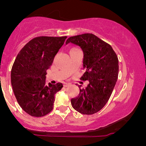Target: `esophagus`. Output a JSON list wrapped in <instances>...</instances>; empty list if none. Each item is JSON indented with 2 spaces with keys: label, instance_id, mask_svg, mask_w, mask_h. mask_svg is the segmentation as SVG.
Segmentation results:
<instances>
[{
  "label": "esophagus",
  "instance_id": "esophagus-1",
  "mask_svg": "<svg viewBox=\"0 0 146 146\" xmlns=\"http://www.w3.org/2000/svg\"><path fill=\"white\" fill-rule=\"evenodd\" d=\"M70 85V84L69 83H66V82H64L63 84V86H64V87H67V86H68Z\"/></svg>",
  "mask_w": 146,
  "mask_h": 146
}]
</instances>
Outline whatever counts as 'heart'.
Returning a JSON list of instances; mask_svg holds the SVG:
<instances>
[{"label": "heart", "instance_id": "obj_1", "mask_svg": "<svg viewBox=\"0 0 146 146\" xmlns=\"http://www.w3.org/2000/svg\"><path fill=\"white\" fill-rule=\"evenodd\" d=\"M73 49H75V48H73Z\"/></svg>", "mask_w": 146, "mask_h": 146}]
</instances>
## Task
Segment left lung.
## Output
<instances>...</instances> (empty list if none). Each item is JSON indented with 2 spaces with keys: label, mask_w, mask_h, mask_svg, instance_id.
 <instances>
[{
  "label": "left lung",
  "mask_w": 146,
  "mask_h": 146,
  "mask_svg": "<svg viewBox=\"0 0 146 146\" xmlns=\"http://www.w3.org/2000/svg\"><path fill=\"white\" fill-rule=\"evenodd\" d=\"M69 42L82 49L84 73L80 80L89 82L71 99V105L79 113L93 115L106 104L113 93L118 78V58L110 44L92 33L70 37L66 44Z\"/></svg>",
  "instance_id": "1"
}]
</instances>
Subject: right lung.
I'll list each match as a JSON object with an SVG mask.
<instances>
[{
    "mask_svg": "<svg viewBox=\"0 0 146 146\" xmlns=\"http://www.w3.org/2000/svg\"><path fill=\"white\" fill-rule=\"evenodd\" d=\"M66 38L36 37L16 56L11 71V86L18 104L31 116L43 117L53 110L54 95L63 85H46V70Z\"/></svg>",
    "mask_w": 146,
    "mask_h": 146,
    "instance_id": "obj_1",
    "label": "right lung"
}]
</instances>
